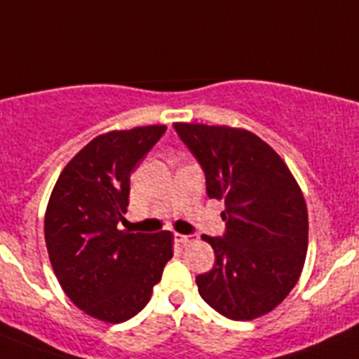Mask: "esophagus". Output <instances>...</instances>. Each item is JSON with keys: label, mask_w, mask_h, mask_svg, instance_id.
I'll return each instance as SVG.
<instances>
[{"label": "esophagus", "mask_w": 359, "mask_h": 359, "mask_svg": "<svg viewBox=\"0 0 359 359\" xmlns=\"http://www.w3.org/2000/svg\"><path fill=\"white\" fill-rule=\"evenodd\" d=\"M174 239H176L177 244H183V246H187V244H190L192 241H194V237L183 236V233H176V236H174Z\"/></svg>", "instance_id": "34e87169"}]
</instances>
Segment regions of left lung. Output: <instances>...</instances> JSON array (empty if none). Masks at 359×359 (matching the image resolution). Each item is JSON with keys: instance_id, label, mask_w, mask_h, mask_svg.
Here are the masks:
<instances>
[{"instance_id": "left-lung-1", "label": "left lung", "mask_w": 359, "mask_h": 359, "mask_svg": "<svg viewBox=\"0 0 359 359\" xmlns=\"http://www.w3.org/2000/svg\"><path fill=\"white\" fill-rule=\"evenodd\" d=\"M207 176V194L224 201L223 237L203 236L214 268L196 278L201 298L230 320H255L291 293L307 253L302 189L273 147L248 129L176 122Z\"/></svg>"}]
</instances>
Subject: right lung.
Here are the masks:
<instances>
[{"instance_id": "1", "label": "right lung", "mask_w": 359, "mask_h": 359, "mask_svg": "<svg viewBox=\"0 0 359 359\" xmlns=\"http://www.w3.org/2000/svg\"><path fill=\"white\" fill-rule=\"evenodd\" d=\"M140 126L104 133L66 163L44 214V241L66 297L86 315L120 323L151 300L172 259L174 236L118 230L131 172L165 133Z\"/></svg>"}]
</instances>
